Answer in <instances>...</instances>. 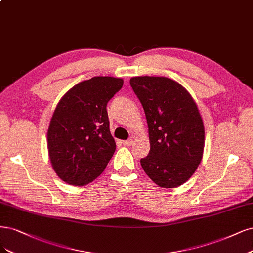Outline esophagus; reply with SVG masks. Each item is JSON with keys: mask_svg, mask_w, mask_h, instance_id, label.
Wrapping results in <instances>:
<instances>
[{"mask_svg": "<svg viewBox=\"0 0 253 253\" xmlns=\"http://www.w3.org/2000/svg\"><path fill=\"white\" fill-rule=\"evenodd\" d=\"M133 139H127V140H124L123 141V143L125 144V145H130V144H132L133 143Z\"/></svg>", "mask_w": 253, "mask_h": 253, "instance_id": "esophagus-1", "label": "esophagus"}]
</instances>
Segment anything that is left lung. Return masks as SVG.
<instances>
[{"mask_svg": "<svg viewBox=\"0 0 253 253\" xmlns=\"http://www.w3.org/2000/svg\"><path fill=\"white\" fill-rule=\"evenodd\" d=\"M129 84L149 127L151 149L140 160L143 170L160 187L184 184L201 162L205 144L195 99L182 84L164 76H135Z\"/></svg>", "mask_w": 253, "mask_h": 253, "instance_id": "1", "label": "left lung"}]
</instances>
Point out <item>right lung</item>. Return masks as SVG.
Instances as JSON below:
<instances>
[{"mask_svg":"<svg viewBox=\"0 0 253 253\" xmlns=\"http://www.w3.org/2000/svg\"><path fill=\"white\" fill-rule=\"evenodd\" d=\"M123 84V78L95 76L72 86L58 101L47 145L52 168L68 184H89L114 155L116 143L110 132L107 103Z\"/></svg>","mask_w":253,"mask_h":253,"instance_id":"add662e5","label":"right lung"}]
</instances>
